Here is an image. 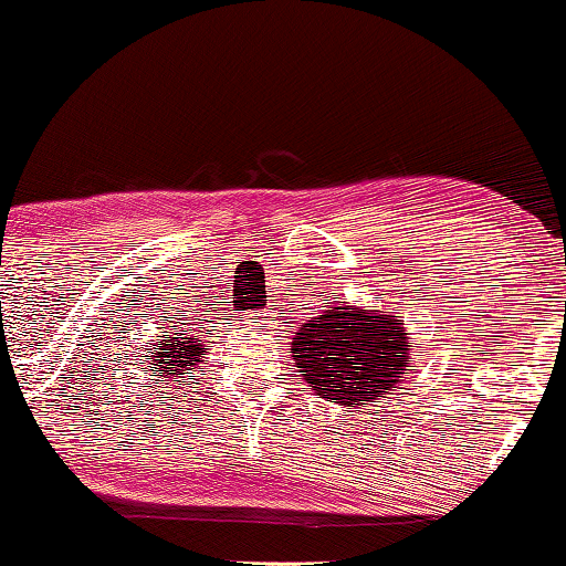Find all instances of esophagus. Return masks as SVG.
Returning a JSON list of instances; mask_svg holds the SVG:
<instances>
[{
	"mask_svg": "<svg viewBox=\"0 0 566 566\" xmlns=\"http://www.w3.org/2000/svg\"><path fill=\"white\" fill-rule=\"evenodd\" d=\"M263 316H266V313H250L248 324H250V326H263V321H266Z\"/></svg>",
	"mask_w": 566,
	"mask_h": 566,
	"instance_id": "obj_1",
	"label": "esophagus"
}]
</instances>
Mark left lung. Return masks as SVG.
<instances>
[{
    "label": "left lung",
    "mask_w": 566,
    "mask_h": 566,
    "mask_svg": "<svg viewBox=\"0 0 566 566\" xmlns=\"http://www.w3.org/2000/svg\"><path fill=\"white\" fill-rule=\"evenodd\" d=\"M410 336L399 316L336 305L307 321L292 339L297 374L326 402L366 407L399 389L412 366Z\"/></svg>",
    "instance_id": "1"
}]
</instances>
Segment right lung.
<instances>
[{
	"mask_svg": "<svg viewBox=\"0 0 566 566\" xmlns=\"http://www.w3.org/2000/svg\"><path fill=\"white\" fill-rule=\"evenodd\" d=\"M206 345L203 336L192 334H164L161 345H154V353L146 355L148 368H161L164 381L185 378V370H192L203 360Z\"/></svg>",
	"mask_w": 566,
	"mask_h": 566,
	"instance_id": "add662e5",
	"label": "right lung"
}]
</instances>
